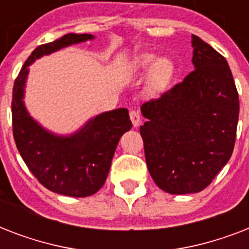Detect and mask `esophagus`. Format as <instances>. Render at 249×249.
<instances>
[{
  "instance_id": "1",
  "label": "esophagus",
  "mask_w": 249,
  "mask_h": 249,
  "mask_svg": "<svg viewBox=\"0 0 249 249\" xmlns=\"http://www.w3.org/2000/svg\"><path fill=\"white\" fill-rule=\"evenodd\" d=\"M129 117H130V121H132V124L134 128H137V126L141 124L140 112H138V111H136V109H130V112H129Z\"/></svg>"
}]
</instances>
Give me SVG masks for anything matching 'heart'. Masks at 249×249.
<instances>
[{
	"instance_id": "1",
	"label": "heart",
	"mask_w": 249,
	"mask_h": 249,
	"mask_svg": "<svg viewBox=\"0 0 249 249\" xmlns=\"http://www.w3.org/2000/svg\"><path fill=\"white\" fill-rule=\"evenodd\" d=\"M138 71L146 72L151 70L148 89L152 93H160L169 86L174 76V64L169 59H159L155 54H142L136 62Z\"/></svg>"
}]
</instances>
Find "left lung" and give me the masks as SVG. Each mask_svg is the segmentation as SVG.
Returning a JSON list of instances; mask_svg holds the SVG:
<instances>
[{"instance_id":"8db88e82","label":"left lung","mask_w":249,"mask_h":249,"mask_svg":"<svg viewBox=\"0 0 249 249\" xmlns=\"http://www.w3.org/2000/svg\"><path fill=\"white\" fill-rule=\"evenodd\" d=\"M194 71L146 102L141 126L148 172L174 195L199 193L213 181L234 150L239 95L228 62L193 35Z\"/></svg>"}]
</instances>
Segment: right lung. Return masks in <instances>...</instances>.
I'll use <instances>...</instances> for the list:
<instances>
[{
	"mask_svg": "<svg viewBox=\"0 0 249 249\" xmlns=\"http://www.w3.org/2000/svg\"><path fill=\"white\" fill-rule=\"evenodd\" d=\"M93 37L68 33L37 46L23 64L13 88V134L18 151L41 185L66 196H90L103 186L119 140L132 128L128 109L101 113L73 136L58 137L41 128L28 115L23 103L24 84L33 60Z\"/></svg>",
	"mask_w": 249,
	"mask_h": 249,
	"instance_id": "1",
	"label": "right lung"
}]
</instances>
